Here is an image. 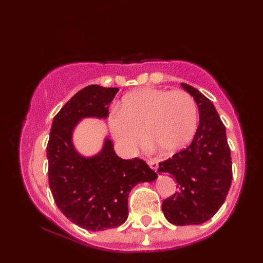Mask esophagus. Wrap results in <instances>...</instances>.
<instances>
[{
  "label": "esophagus",
  "instance_id": "obj_1",
  "mask_svg": "<svg viewBox=\"0 0 263 263\" xmlns=\"http://www.w3.org/2000/svg\"><path fill=\"white\" fill-rule=\"evenodd\" d=\"M148 165L150 166V168L154 170V171H157V168H158V161L155 160V159L149 160L148 161Z\"/></svg>",
  "mask_w": 263,
  "mask_h": 263
}]
</instances>
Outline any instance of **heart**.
Here are the masks:
<instances>
[{
	"label": "heart",
	"instance_id": "1",
	"mask_svg": "<svg viewBox=\"0 0 263 263\" xmlns=\"http://www.w3.org/2000/svg\"><path fill=\"white\" fill-rule=\"evenodd\" d=\"M199 122L198 104L184 90L142 88L124 97L120 110L108 117L111 136L126 153L148 140L160 153L174 154L192 141Z\"/></svg>",
	"mask_w": 263,
	"mask_h": 263
}]
</instances>
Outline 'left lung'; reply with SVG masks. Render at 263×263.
Masks as SVG:
<instances>
[{"label":"left lung","instance_id":"left-lung-1","mask_svg":"<svg viewBox=\"0 0 263 263\" xmlns=\"http://www.w3.org/2000/svg\"><path fill=\"white\" fill-rule=\"evenodd\" d=\"M199 108V126L192 142L159 163L158 173L176 180L177 192L163 201L166 219L177 226L199 225L219 210L230 191L233 171L224 123L211 100L181 83Z\"/></svg>","mask_w":263,"mask_h":263}]
</instances>
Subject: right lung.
<instances>
[{
  "label": "right lung",
  "instance_id": "add662e5",
  "mask_svg": "<svg viewBox=\"0 0 263 263\" xmlns=\"http://www.w3.org/2000/svg\"><path fill=\"white\" fill-rule=\"evenodd\" d=\"M117 88L91 85L78 91L55 115L47 143L48 184L58 208L87 231H105L127 219V198L140 182L157 174L140 158L122 159L106 139L98 155L85 158L72 144V131L83 117H107Z\"/></svg>",
  "mask_w": 263,
  "mask_h": 263
}]
</instances>
